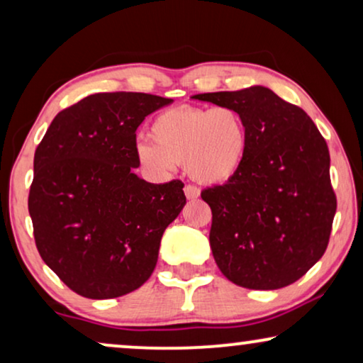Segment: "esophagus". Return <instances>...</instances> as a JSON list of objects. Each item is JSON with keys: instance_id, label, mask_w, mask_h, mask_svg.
<instances>
[{"instance_id": "34e87169", "label": "esophagus", "mask_w": 363, "mask_h": 363, "mask_svg": "<svg viewBox=\"0 0 363 363\" xmlns=\"http://www.w3.org/2000/svg\"><path fill=\"white\" fill-rule=\"evenodd\" d=\"M185 196L188 198V200H196V198L200 196V190H198V188L193 186V185H186L185 186Z\"/></svg>"}]
</instances>
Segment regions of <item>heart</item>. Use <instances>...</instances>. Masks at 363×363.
<instances>
[{"mask_svg":"<svg viewBox=\"0 0 363 363\" xmlns=\"http://www.w3.org/2000/svg\"><path fill=\"white\" fill-rule=\"evenodd\" d=\"M150 138L135 147L137 162L155 178H167L178 163L203 185H223L245 165L250 132L230 107H173L153 118Z\"/></svg>","mask_w":363,"mask_h":363,"instance_id":"b5f03b06","label":"heart"}]
</instances>
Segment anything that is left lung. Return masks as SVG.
Masks as SVG:
<instances>
[{
  "mask_svg": "<svg viewBox=\"0 0 363 363\" xmlns=\"http://www.w3.org/2000/svg\"><path fill=\"white\" fill-rule=\"evenodd\" d=\"M193 99L235 108L250 132L240 173L201 191L218 267L246 289L292 284L325 252L337 210L324 137L301 107L264 86Z\"/></svg>",
  "mask_w": 363,
  "mask_h": 363,
  "instance_id": "1",
  "label": "left lung"
}]
</instances>
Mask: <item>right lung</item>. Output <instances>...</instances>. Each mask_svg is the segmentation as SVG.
Instances as JSON below:
<instances>
[{"label": "right lung", "mask_w": 363, "mask_h": 363, "mask_svg": "<svg viewBox=\"0 0 363 363\" xmlns=\"http://www.w3.org/2000/svg\"><path fill=\"white\" fill-rule=\"evenodd\" d=\"M172 99L142 92L84 97L54 117L34 153L28 208L43 261L89 299L135 291L157 266L163 231L186 198L178 180L133 173L135 130Z\"/></svg>", "instance_id": "obj_1"}]
</instances>
